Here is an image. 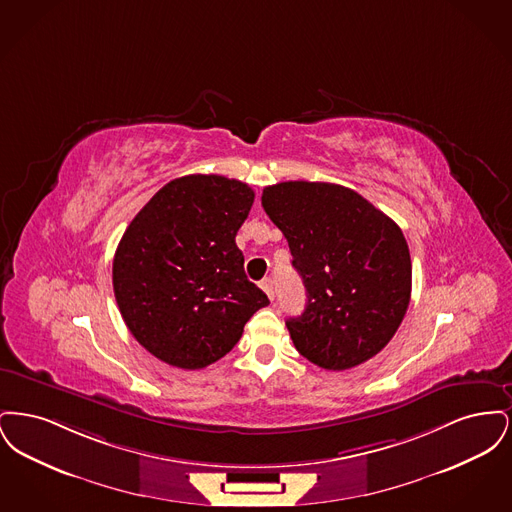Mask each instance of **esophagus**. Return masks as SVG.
<instances>
[{
    "mask_svg": "<svg viewBox=\"0 0 512 512\" xmlns=\"http://www.w3.org/2000/svg\"><path fill=\"white\" fill-rule=\"evenodd\" d=\"M261 288H263V292L267 293L268 299H274V290H272V280L270 278L261 280Z\"/></svg>",
    "mask_w": 512,
    "mask_h": 512,
    "instance_id": "34e87169",
    "label": "esophagus"
}]
</instances>
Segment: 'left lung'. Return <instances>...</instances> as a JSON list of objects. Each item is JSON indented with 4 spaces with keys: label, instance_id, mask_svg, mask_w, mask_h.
Here are the masks:
<instances>
[{
    "label": "left lung",
    "instance_id": "left-lung-1",
    "mask_svg": "<svg viewBox=\"0 0 512 512\" xmlns=\"http://www.w3.org/2000/svg\"><path fill=\"white\" fill-rule=\"evenodd\" d=\"M286 236L307 305L288 318L295 349L326 370L380 353L411 301V253L401 228L363 195L328 182H280L261 197Z\"/></svg>",
    "mask_w": 512,
    "mask_h": 512
}]
</instances>
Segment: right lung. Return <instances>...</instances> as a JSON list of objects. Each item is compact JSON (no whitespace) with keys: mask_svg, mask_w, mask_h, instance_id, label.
<instances>
[{"mask_svg":"<svg viewBox=\"0 0 512 512\" xmlns=\"http://www.w3.org/2000/svg\"><path fill=\"white\" fill-rule=\"evenodd\" d=\"M255 194L219 174L171 180L128 224L113 290L130 334L167 365L219 361L268 297L247 280L236 234Z\"/></svg>","mask_w":512,"mask_h":512,"instance_id":"add662e5","label":"right lung"}]
</instances>
